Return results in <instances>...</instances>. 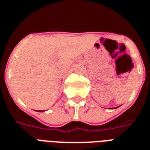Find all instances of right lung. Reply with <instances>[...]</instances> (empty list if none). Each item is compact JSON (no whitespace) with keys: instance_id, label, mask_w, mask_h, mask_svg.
<instances>
[{"instance_id":"right-lung-1","label":"right lung","mask_w":150,"mask_h":150,"mask_svg":"<svg viewBox=\"0 0 150 150\" xmlns=\"http://www.w3.org/2000/svg\"><path fill=\"white\" fill-rule=\"evenodd\" d=\"M39 112H42V110H40V111H39Z\"/></svg>"}]
</instances>
